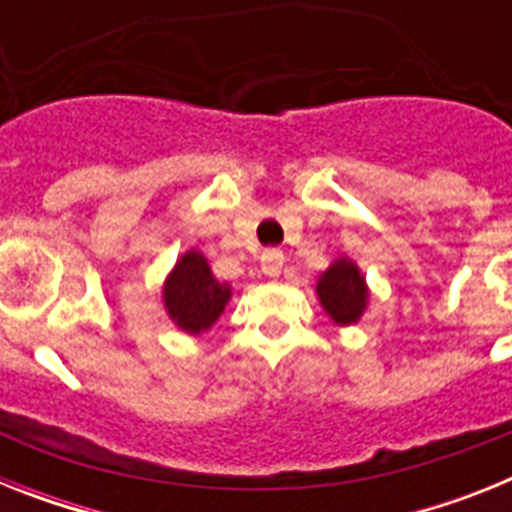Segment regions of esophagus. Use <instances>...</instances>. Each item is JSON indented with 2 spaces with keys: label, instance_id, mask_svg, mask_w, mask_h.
Returning a JSON list of instances; mask_svg holds the SVG:
<instances>
[{
  "label": "esophagus",
  "instance_id": "34e87169",
  "mask_svg": "<svg viewBox=\"0 0 512 512\" xmlns=\"http://www.w3.org/2000/svg\"><path fill=\"white\" fill-rule=\"evenodd\" d=\"M284 266V253L279 248H266L264 256H261V271L266 277H279Z\"/></svg>",
  "mask_w": 512,
  "mask_h": 512
}]
</instances>
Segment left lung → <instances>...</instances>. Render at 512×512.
<instances>
[{
  "label": "left lung",
  "mask_w": 512,
  "mask_h": 512,
  "mask_svg": "<svg viewBox=\"0 0 512 512\" xmlns=\"http://www.w3.org/2000/svg\"><path fill=\"white\" fill-rule=\"evenodd\" d=\"M318 297L333 323L351 325L361 318L369 292L354 261L338 259L318 279Z\"/></svg>",
  "instance_id": "1"
}]
</instances>
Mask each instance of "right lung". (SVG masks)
<instances>
[{
	"label": "right lung",
	"mask_w": 512,
	"mask_h": 512,
	"mask_svg": "<svg viewBox=\"0 0 512 512\" xmlns=\"http://www.w3.org/2000/svg\"><path fill=\"white\" fill-rule=\"evenodd\" d=\"M230 300V289L212 277L207 259L197 251H187L176 261L171 277L166 279L164 302L171 320L187 333H202L212 328L225 302Z\"/></svg>",
	"instance_id": "1"
}]
</instances>
